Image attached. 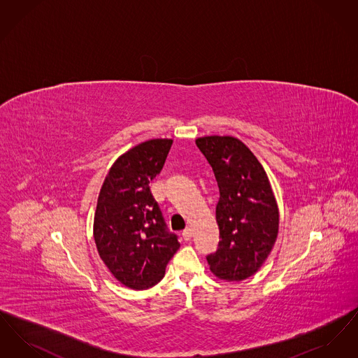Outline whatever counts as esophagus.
Segmentation results:
<instances>
[{"label":"esophagus","mask_w":358,"mask_h":358,"mask_svg":"<svg viewBox=\"0 0 358 358\" xmlns=\"http://www.w3.org/2000/svg\"><path fill=\"white\" fill-rule=\"evenodd\" d=\"M192 235H193V231H192L190 227H187V228L182 231V238H185V240H190Z\"/></svg>","instance_id":"esophagus-1"}]
</instances>
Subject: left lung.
<instances>
[{"label":"left lung","instance_id":"8db88e82","mask_svg":"<svg viewBox=\"0 0 358 358\" xmlns=\"http://www.w3.org/2000/svg\"><path fill=\"white\" fill-rule=\"evenodd\" d=\"M197 148L212 166L220 200L217 251L206 256L210 271L243 280L260 268L273 250L279 212L268 177L252 152L234 136H203Z\"/></svg>","mask_w":358,"mask_h":358}]
</instances>
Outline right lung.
<instances>
[{
  "label": "right lung",
  "instance_id": "right-lung-1",
  "mask_svg": "<svg viewBox=\"0 0 358 358\" xmlns=\"http://www.w3.org/2000/svg\"><path fill=\"white\" fill-rule=\"evenodd\" d=\"M171 139L136 145L114 162L103 182L94 219V238L104 264L130 289L153 287L180 248L152 194Z\"/></svg>",
  "mask_w": 358,
  "mask_h": 358
}]
</instances>
